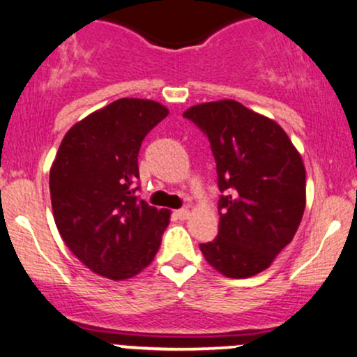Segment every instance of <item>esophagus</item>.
Here are the masks:
<instances>
[{
	"mask_svg": "<svg viewBox=\"0 0 357 357\" xmlns=\"http://www.w3.org/2000/svg\"><path fill=\"white\" fill-rule=\"evenodd\" d=\"M174 215L178 216L179 220H186L188 216H190V211H188L186 208H181V210H176V211H174Z\"/></svg>",
	"mask_w": 357,
	"mask_h": 357,
	"instance_id": "34e87169",
	"label": "esophagus"
}]
</instances>
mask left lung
I'll return each mask as SVG.
<instances>
[{"label": "left lung", "instance_id": "obj_1", "mask_svg": "<svg viewBox=\"0 0 357 357\" xmlns=\"http://www.w3.org/2000/svg\"><path fill=\"white\" fill-rule=\"evenodd\" d=\"M208 137L218 173V236L202 243L211 267L247 278L270 267L305 210V167L277 122L235 100L183 114Z\"/></svg>", "mask_w": 357, "mask_h": 357}]
</instances>
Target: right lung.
Wrapping results in <instances>:
<instances>
[{"instance_id":"obj_1","label":"right lung","mask_w":357,"mask_h":357,"mask_svg":"<svg viewBox=\"0 0 357 357\" xmlns=\"http://www.w3.org/2000/svg\"><path fill=\"white\" fill-rule=\"evenodd\" d=\"M154 100L119 99L65 134L50 169L53 216L65 245L112 280L153 261L169 223L137 196L142 141L167 116Z\"/></svg>"}]
</instances>
